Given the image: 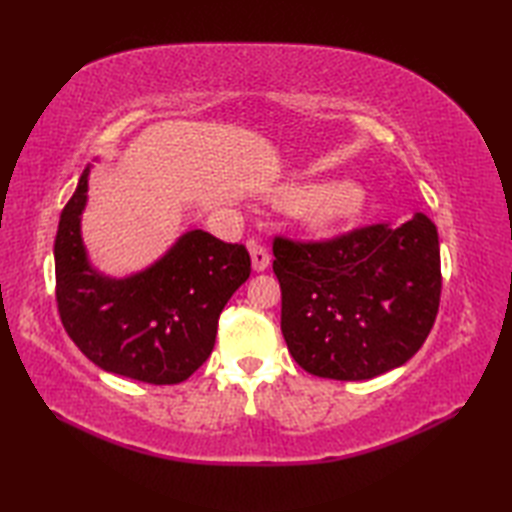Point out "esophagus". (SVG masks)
I'll use <instances>...</instances> for the list:
<instances>
[{"instance_id":"1","label":"esophagus","mask_w":512,"mask_h":512,"mask_svg":"<svg viewBox=\"0 0 512 512\" xmlns=\"http://www.w3.org/2000/svg\"><path fill=\"white\" fill-rule=\"evenodd\" d=\"M248 250H250V262H253V270H255V273H264V270H266L268 264H270L268 250H266L262 244H257V242H250V244H248Z\"/></svg>"}]
</instances>
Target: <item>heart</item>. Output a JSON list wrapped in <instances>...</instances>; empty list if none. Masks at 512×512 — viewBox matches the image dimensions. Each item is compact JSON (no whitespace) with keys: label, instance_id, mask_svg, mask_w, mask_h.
Here are the masks:
<instances>
[{"label":"heart","instance_id":"1","mask_svg":"<svg viewBox=\"0 0 512 512\" xmlns=\"http://www.w3.org/2000/svg\"><path fill=\"white\" fill-rule=\"evenodd\" d=\"M279 206L295 209L297 220L312 233H332L361 217L367 193L358 182L341 180L330 184L295 182L275 191Z\"/></svg>","mask_w":512,"mask_h":512}]
</instances>
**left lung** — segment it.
Segmentation results:
<instances>
[{"mask_svg":"<svg viewBox=\"0 0 512 512\" xmlns=\"http://www.w3.org/2000/svg\"><path fill=\"white\" fill-rule=\"evenodd\" d=\"M281 332L306 372L367 380L405 365L440 306V242L424 213L330 242L275 237Z\"/></svg>","mask_w":512,"mask_h":512,"instance_id":"1","label":"left lung"}]
</instances>
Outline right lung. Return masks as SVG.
Instances as JSON below:
<instances>
[{"label": "right lung", "mask_w": 512, "mask_h": 512, "mask_svg": "<svg viewBox=\"0 0 512 512\" xmlns=\"http://www.w3.org/2000/svg\"><path fill=\"white\" fill-rule=\"evenodd\" d=\"M88 180L85 167L54 239L63 328L105 372L151 385L182 383L213 352L217 319L250 275L248 250L195 228L140 273L103 275L81 235Z\"/></svg>", "instance_id": "add662e5"}]
</instances>
